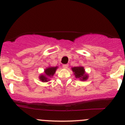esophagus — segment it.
Here are the masks:
<instances>
[{"label": "esophagus", "instance_id": "34e87169", "mask_svg": "<svg viewBox=\"0 0 125 125\" xmlns=\"http://www.w3.org/2000/svg\"><path fill=\"white\" fill-rule=\"evenodd\" d=\"M62 66H63V68H64V69H67V67H68V66H69V65H68V64H63L62 65Z\"/></svg>", "mask_w": 125, "mask_h": 125}]
</instances>
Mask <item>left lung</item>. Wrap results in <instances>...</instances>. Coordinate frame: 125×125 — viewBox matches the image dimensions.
I'll return each instance as SVG.
<instances>
[{"label":"left lung","mask_w":125,"mask_h":125,"mask_svg":"<svg viewBox=\"0 0 125 125\" xmlns=\"http://www.w3.org/2000/svg\"><path fill=\"white\" fill-rule=\"evenodd\" d=\"M76 78H79L81 81H86L87 79V75L85 74L84 68L82 66L74 67L72 68Z\"/></svg>","instance_id":"obj_1"}]
</instances>
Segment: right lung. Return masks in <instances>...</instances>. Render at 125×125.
<instances>
[{"label": "right lung", "instance_id": "add662e5", "mask_svg": "<svg viewBox=\"0 0 125 125\" xmlns=\"http://www.w3.org/2000/svg\"><path fill=\"white\" fill-rule=\"evenodd\" d=\"M58 68V67H49L45 69L44 71V75H41L39 78L41 81L42 82H48L49 80V77H51L53 75L54 73H55L56 70Z\"/></svg>", "mask_w": 125, "mask_h": 125}]
</instances>
